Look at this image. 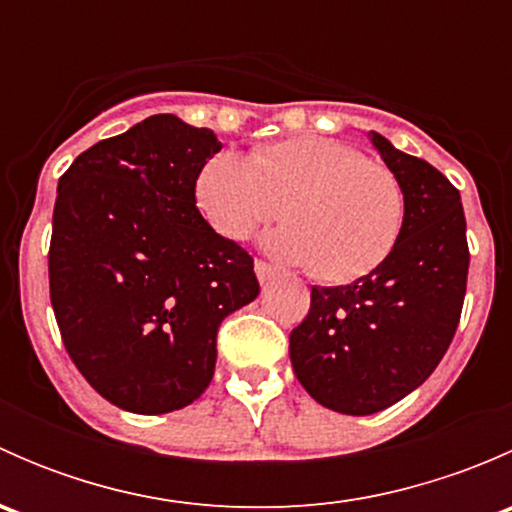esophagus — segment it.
Wrapping results in <instances>:
<instances>
[{"label": "esophagus", "instance_id": "obj_1", "mask_svg": "<svg viewBox=\"0 0 512 512\" xmlns=\"http://www.w3.org/2000/svg\"><path fill=\"white\" fill-rule=\"evenodd\" d=\"M255 275H257V280H260V285H265V282L275 280L280 272H277V267H272V265H267V262L257 260L255 262Z\"/></svg>", "mask_w": 512, "mask_h": 512}]
</instances>
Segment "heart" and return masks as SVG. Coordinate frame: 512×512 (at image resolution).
<instances>
[{"mask_svg": "<svg viewBox=\"0 0 512 512\" xmlns=\"http://www.w3.org/2000/svg\"><path fill=\"white\" fill-rule=\"evenodd\" d=\"M195 203L225 240H247L280 215L265 240L289 265L332 285L371 275L396 247L406 218L401 180L384 163L329 138H287L250 158L215 153L195 178Z\"/></svg>", "mask_w": 512, "mask_h": 512, "instance_id": "obj_1", "label": "heart"}]
</instances>
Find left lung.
<instances>
[{"label": "left lung", "instance_id": "left-lung-1", "mask_svg": "<svg viewBox=\"0 0 512 512\" xmlns=\"http://www.w3.org/2000/svg\"><path fill=\"white\" fill-rule=\"evenodd\" d=\"M369 138L404 188L399 242L352 285L312 287L307 317L289 334L299 384L349 416L389 409L433 374L456 334L471 262L451 180L379 133Z\"/></svg>", "mask_w": 512, "mask_h": 512}]
</instances>
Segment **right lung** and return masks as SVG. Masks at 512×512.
Masks as SVG:
<instances>
[{
    "label": "right lung",
    "instance_id": "obj_1",
    "mask_svg": "<svg viewBox=\"0 0 512 512\" xmlns=\"http://www.w3.org/2000/svg\"><path fill=\"white\" fill-rule=\"evenodd\" d=\"M223 148L210 128L158 113L81 153L61 175L49 292L76 369L113 406L168 414L215 374L218 329L260 294L252 257L195 208Z\"/></svg>",
    "mask_w": 512,
    "mask_h": 512
}]
</instances>
